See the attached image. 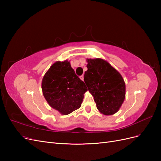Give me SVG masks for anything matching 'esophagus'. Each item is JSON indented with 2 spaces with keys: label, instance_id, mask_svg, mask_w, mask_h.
<instances>
[{
  "label": "esophagus",
  "instance_id": "34e87169",
  "mask_svg": "<svg viewBox=\"0 0 161 161\" xmlns=\"http://www.w3.org/2000/svg\"><path fill=\"white\" fill-rule=\"evenodd\" d=\"M80 79L82 80H84V76H83V75H81V76H80Z\"/></svg>",
  "mask_w": 161,
  "mask_h": 161
}]
</instances>
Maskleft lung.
Instances as JSON below:
<instances>
[{
  "label": "left lung",
  "instance_id": "1",
  "mask_svg": "<svg viewBox=\"0 0 161 161\" xmlns=\"http://www.w3.org/2000/svg\"><path fill=\"white\" fill-rule=\"evenodd\" d=\"M84 80L94 97L97 108L106 115L118 111L125 99V85L121 75L108 62L88 59Z\"/></svg>",
  "mask_w": 161,
  "mask_h": 161
}]
</instances>
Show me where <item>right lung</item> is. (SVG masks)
Returning a JSON list of instances; mask_svg holds the SVG:
<instances>
[{
    "mask_svg": "<svg viewBox=\"0 0 161 161\" xmlns=\"http://www.w3.org/2000/svg\"><path fill=\"white\" fill-rule=\"evenodd\" d=\"M43 96L52 108L68 115L81 106L87 88L69 62H56L42 80Z\"/></svg>",
    "mask_w": 161,
    "mask_h": 161,
    "instance_id": "add662e5",
    "label": "right lung"
}]
</instances>
